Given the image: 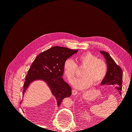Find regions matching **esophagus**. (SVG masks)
<instances>
[{"instance_id": "esophagus-1", "label": "esophagus", "mask_w": 132, "mask_h": 132, "mask_svg": "<svg viewBox=\"0 0 132 132\" xmlns=\"http://www.w3.org/2000/svg\"><path fill=\"white\" fill-rule=\"evenodd\" d=\"M78 92L76 90H72V94L74 95H75L78 94Z\"/></svg>"}]
</instances>
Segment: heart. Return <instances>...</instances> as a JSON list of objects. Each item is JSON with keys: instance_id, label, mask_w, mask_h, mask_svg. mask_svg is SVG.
Returning <instances> with one entry per match:
<instances>
[{"instance_id": "heart-1", "label": "heart", "mask_w": 132, "mask_h": 132, "mask_svg": "<svg viewBox=\"0 0 132 132\" xmlns=\"http://www.w3.org/2000/svg\"><path fill=\"white\" fill-rule=\"evenodd\" d=\"M78 65L72 59H67L64 63V70L69 81L74 79L78 71V65L84 68L81 71L82 77L76 79L72 82L78 89H84L91 84L95 85L105 78L107 71V65L104 60L97 58L91 52H86L77 57Z\"/></svg>"}]
</instances>
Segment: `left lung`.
Here are the masks:
<instances>
[{"mask_svg": "<svg viewBox=\"0 0 132 132\" xmlns=\"http://www.w3.org/2000/svg\"><path fill=\"white\" fill-rule=\"evenodd\" d=\"M100 52L104 56L107 65V71L104 79L101 83V85H113L118 90L119 94H121L122 84L123 79L122 70L115 63L109 53L100 51Z\"/></svg>", "mask_w": 132, "mask_h": 132, "instance_id": "left-lung-1", "label": "left lung"}]
</instances>
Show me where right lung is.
<instances>
[{
	"instance_id": "1",
	"label": "right lung",
	"mask_w": 132,
	"mask_h": 132,
	"mask_svg": "<svg viewBox=\"0 0 132 132\" xmlns=\"http://www.w3.org/2000/svg\"><path fill=\"white\" fill-rule=\"evenodd\" d=\"M78 52V50L55 46L39 54L28 71L23 84V95L31 82L42 80L49 86L59 107L63 100L70 96L71 94L70 86L62 77L64 73V63Z\"/></svg>"
}]
</instances>
